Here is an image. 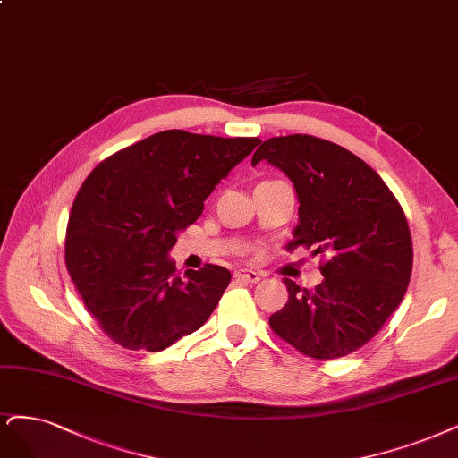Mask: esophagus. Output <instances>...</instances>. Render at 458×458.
I'll return each instance as SVG.
<instances>
[{
	"label": "esophagus",
	"instance_id": "1",
	"mask_svg": "<svg viewBox=\"0 0 458 458\" xmlns=\"http://www.w3.org/2000/svg\"><path fill=\"white\" fill-rule=\"evenodd\" d=\"M234 280H241V282H248V284H258L261 280V275L256 271H250V269H241L234 273Z\"/></svg>",
	"mask_w": 458,
	"mask_h": 458
}]
</instances>
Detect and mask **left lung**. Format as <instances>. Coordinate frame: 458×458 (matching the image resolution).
<instances>
[{"instance_id": "8db88e82", "label": "left lung", "mask_w": 458, "mask_h": 458, "mask_svg": "<svg viewBox=\"0 0 458 458\" xmlns=\"http://www.w3.org/2000/svg\"><path fill=\"white\" fill-rule=\"evenodd\" d=\"M267 161L293 183L299 222L293 248L324 256L314 290L286 278L288 303L269 318L299 352L334 360L364 346L398 309L413 267V242L396 197L377 172L344 148L309 134L263 141Z\"/></svg>"}]
</instances>
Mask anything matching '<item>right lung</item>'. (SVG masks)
Listing matches in <instances>:
<instances>
[{
    "label": "right lung",
    "mask_w": 458,
    "mask_h": 458,
    "mask_svg": "<svg viewBox=\"0 0 458 458\" xmlns=\"http://www.w3.org/2000/svg\"><path fill=\"white\" fill-rule=\"evenodd\" d=\"M259 141L163 131L83 182L68 219L66 267L89 312L124 349L163 351L210 318L231 273L208 263L180 276L168 254Z\"/></svg>",
    "instance_id": "add662e5"
}]
</instances>
